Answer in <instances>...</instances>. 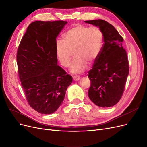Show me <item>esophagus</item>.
<instances>
[{"label":"esophagus","instance_id":"1","mask_svg":"<svg viewBox=\"0 0 147 147\" xmlns=\"http://www.w3.org/2000/svg\"><path fill=\"white\" fill-rule=\"evenodd\" d=\"M73 80L74 81H75V82H77V81H78L80 80V77L79 76H74Z\"/></svg>","mask_w":147,"mask_h":147}]
</instances>
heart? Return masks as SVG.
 I'll return each mask as SVG.
<instances>
[{
    "label": "heart",
    "mask_w": 147,
    "mask_h": 147,
    "mask_svg": "<svg viewBox=\"0 0 147 147\" xmlns=\"http://www.w3.org/2000/svg\"><path fill=\"white\" fill-rule=\"evenodd\" d=\"M103 33L98 27L77 24L64 34L63 41L55 43L57 58L62 66L68 67L70 59L74 58L70 70L73 74L84 72L88 63L92 64L98 58L103 45Z\"/></svg>",
    "instance_id": "obj_1"
}]
</instances>
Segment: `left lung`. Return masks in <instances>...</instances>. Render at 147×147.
Instances as JSON below:
<instances>
[{"instance_id":"obj_1","label":"left lung","mask_w":147,"mask_h":147,"mask_svg":"<svg viewBox=\"0 0 147 147\" xmlns=\"http://www.w3.org/2000/svg\"><path fill=\"white\" fill-rule=\"evenodd\" d=\"M84 22L98 27L104 37L102 51L88 72L91 82L89 97L98 106L111 107L122 98L129 74L127 54L122 47L123 39L114 26L103 20Z\"/></svg>"}]
</instances>
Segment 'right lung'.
Instances as JSON below:
<instances>
[{"instance_id": "obj_1", "label": "right lung", "mask_w": 147, "mask_h": 147, "mask_svg": "<svg viewBox=\"0 0 147 147\" xmlns=\"http://www.w3.org/2000/svg\"><path fill=\"white\" fill-rule=\"evenodd\" d=\"M67 22L30 24L19 44L17 64L20 81L31 107L43 114L55 113L63 103L72 77L57 64L56 38Z\"/></svg>"}]
</instances>
